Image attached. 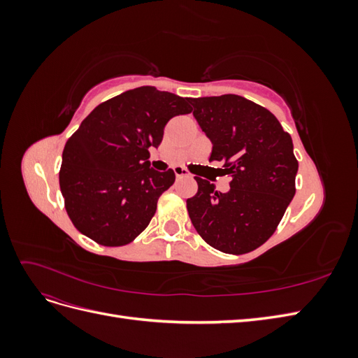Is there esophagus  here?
Segmentation results:
<instances>
[{
  "label": "esophagus",
  "instance_id": "esophagus-1",
  "mask_svg": "<svg viewBox=\"0 0 358 358\" xmlns=\"http://www.w3.org/2000/svg\"><path fill=\"white\" fill-rule=\"evenodd\" d=\"M173 171H175V175H176L178 179H180V178H191L189 173H188L185 169H183V167H179V166L173 167Z\"/></svg>",
  "mask_w": 358,
  "mask_h": 358
}]
</instances>
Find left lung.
Masks as SVG:
<instances>
[{
    "mask_svg": "<svg viewBox=\"0 0 358 358\" xmlns=\"http://www.w3.org/2000/svg\"><path fill=\"white\" fill-rule=\"evenodd\" d=\"M192 115L210 138L209 161H222L230 191L196 176L199 191L187 200L197 233L218 251L246 254L262 246L296 194L299 162L291 136L273 113L241 95L191 99Z\"/></svg>",
    "mask_w": 358,
    "mask_h": 358,
    "instance_id": "obj_1",
    "label": "left lung"
}]
</instances>
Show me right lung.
Instances as JSON below:
<instances>
[{"instance_id":"1","label":"right lung","mask_w":358,"mask_h":358,"mask_svg":"<svg viewBox=\"0 0 358 358\" xmlns=\"http://www.w3.org/2000/svg\"><path fill=\"white\" fill-rule=\"evenodd\" d=\"M191 99L154 86L122 92L99 104L66 143L59 187L66 210L82 234L103 246L133 242L149 225L175 171L150 169L173 116L187 115Z\"/></svg>"}]
</instances>
